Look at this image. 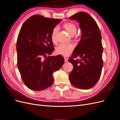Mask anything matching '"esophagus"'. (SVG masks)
Segmentation results:
<instances>
[{"label": "esophagus", "mask_w": 120, "mask_h": 120, "mask_svg": "<svg viewBox=\"0 0 120 120\" xmlns=\"http://www.w3.org/2000/svg\"><path fill=\"white\" fill-rule=\"evenodd\" d=\"M64 62H67L68 61V59L67 57H64Z\"/></svg>", "instance_id": "34e87169"}]
</instances>
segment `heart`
Segmentation results:
<instances>
[{
	"label": "heart",
	"mask_w": 120,
	"mask_h": 120,
	"mask_svg": "<svg viewBox=\"0 0 120 120\" xmlns=\"http://www.w3.org/2000/svg\"><path fill=\"white\" fill-rule=\"evenodd\" d=\"M63 27L71 35L73 36L76 34L77 31V26L75 23L72 22H66L63 25ZM58 28L54 27L51 34V40L53 43L56 41V34ZM74 46L71 44H60L56 49V52L59 55L67 56L71 53L74 50Z\"/></svg>",
	"instance_id": "obj_1"
}]
</instances>
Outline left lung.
Wrapping results in <instances>:
<instances>
[{
    "instance_id": "8db88e82",
    "label": "left lung",
    "mask_w": 120,
    "mask_h": 120,
    "mask_svg": "<svg viewBox=\"0 0 120 120\" xmlns=\"http://www.w3.org/2000/svg\"><path fill=\"white\" fill-rule=\"evenodd\" d=\"M70 19L79 22L82 36L71 57L68 59L73 65L69 79L76 88L89 89L99 81L102 70L103 48L100 30L95 19L85 12H79ZM78 57L79 59H74Z\"/></svg>"
}]
</instances>
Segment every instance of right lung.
Instances as JSON below:
<instances>
[{
	"label": "right lung",
	"mask_w": 120,
	"mask_h": 120,
	"mask_svg": "<svg viewBox=\"0 0 120 120\" xmlns=\"http://www.w3.org/2000/svg\"><path fill=\"white\" fill-rule=\"evenodd\" d=\"M61 19L30 16L21 27L17 39V64L23 82L34 90H42L53 82L52 74L64 63L61 55L47 57L54 49L51 34Z\"/></svg>",
	"instance_id": "1"
}]
</instances>
